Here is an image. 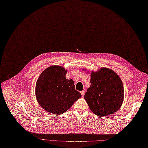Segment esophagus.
Wrapping results in <instances>:
<instances>
[{"label":"esophagus","instance_id":"34e87169","mask_svg":"<svg viewBox=\"0 0 148 148\" xmlns=\"http://www.w3.org/2000/svg\"><path fill=\"white\" fill-rule=\"evenodd\" d=\"M81 93L82 96H84V94H85V92H84V90H82V91H81Z\"/></svg>","mask_w":148,"mask_h":148}]
</instances>
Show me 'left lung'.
Masks as SVG:
<instances>
[{
  "mask_svg": "<svg viewBox=\"0 0 148 148\" xmlns=\"http://www.w3.org/2000/svg\"><path fill=\"white\" fill-rule=\"evenodd\" d=\"M90 82L84 98L90 110L99 117L115 113L124 100V88L119 76L111 69L102 68L90 73Z\"/></svg>",
  "mask_w": 148,
  "mask_h": 148,
  "instance_id": "8db88e82",
  "label": "left lung"
}]
</instances>
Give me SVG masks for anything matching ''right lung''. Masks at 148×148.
<instances>
[{"label": "right lung", "mask_w": 148, "mask_h": 148, "mask_svg": "<svg viewBox=\"0 0 148 148\" xmlns=\"http://www.w3.org/2000/svg\"><path fill=\"white\" fill-rule=\"evenodd\" d=\"M67 73V70L60 66H52L45 69L36 81L37 101L49 113L62 114L81 97L75 89L73 80L66 79Z\"/></svg>", "instance_id": "1"}]
</instances>
